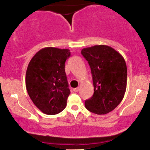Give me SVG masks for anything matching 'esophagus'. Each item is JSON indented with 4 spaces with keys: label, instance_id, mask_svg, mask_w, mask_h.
Instances as JSON below:
<instances>
[{
    "label": "esophagus",
    "instance_id": "34e87169",
    "mask_svg": "<svg viewBox=\"0 0 150 150\" xmlns=\"http://www.w3.org/2000/svg\"><path fill=\"white\" fill-rule=\"evenodd\" d=\"M79 89H80V88H79V87H76V88H74L73 89V91L75 92H77L79 91Z\"/></svg>",
    "mask_w": 150,
    "mask_h": 150
}]
</instances>
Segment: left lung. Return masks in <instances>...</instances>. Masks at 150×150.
Here are the masks:
<instances>
[{
    "label": "left lung",
    "instance_id": "left-lung-1",
    "mask_svg": "<svg viewBox=\"0 0 150 150\" xmlns=\"http://www.w3.org/2000/svg\"><path fill=\"white\" fill-rule=\"evenodd\" d=\"M92 75L94 94L85 101L87 110L98 115L111 112L123 99L127 86V66L122 55L111 46L82 49Z\"/></svg>",
    "mask_w": 150,
    "mask_h": 150
}]
</instances>
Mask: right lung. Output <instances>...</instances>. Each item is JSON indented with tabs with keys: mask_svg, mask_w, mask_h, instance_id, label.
<instances>
[{
	"mask_svg": "<svg viewBox=\"0 0 150 150\" xmlns=\"http://www.w3.org/2000/svg\"><path fill=\"white\" fill-rule=\"evenodd\" d=\"M69 49L46 47L32 57L26 72V88L37 107L47 115L61 112L67 105L68 88L65 63Z\"/></svg>",
	"mask_w": 150,
	"mask_h": 150,
	"instance_id": "1",
	"label": "right lung"
}]
</instances>
